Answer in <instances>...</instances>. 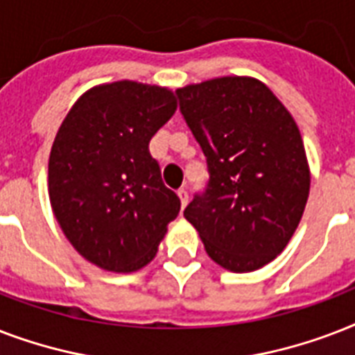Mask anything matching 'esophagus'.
<instances>
[{
	"instance_id": "1",
	"label": "esophagus",
	"mask_w": 355,
	"mask_h": 355,
	"mask_svg": "<svg viewBox=\"0 0 355 355\" xmlns=\"http://www.w3.org/2000/svg\"><path fill=\"white\" fill-rule=\"evenodd\" d=\"M177 193H178V197H180V202H182V208H184V206L188 205V199H189L188 189H186V188H180V189H178V191H177Z\"/></svg>"
}]
</instances>
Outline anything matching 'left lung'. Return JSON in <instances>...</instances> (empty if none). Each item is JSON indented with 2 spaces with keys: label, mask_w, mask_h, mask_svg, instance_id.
<instances>
[{
  "label": "left lung",
  "mask_w": 355,
  "mask_h": 355,
  "mask_svg": "<svg viewBox=\"0 0 355 355\" xmlns=\"http://www.w3.org/2000/svg\"><path fill=\"white\" fill-rule=\"evenodd\" d=\"M210 182L184 210L217 265L250 272L287 247L309 195L302 136L280 99L254 77L178 88Z\"/></svg>",
  "instance_id": "left-lung-1"
}]
</instances>
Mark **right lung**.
I'll return each instance as SVG.
<instances>
[{"label": "right lung", "mask_w": 355, "mask_h": 355, "mask_svg": "<svg viewBox=\"0 0 355 355\" xmlns=\"http://www.w3.org/2000/svg\"><path fill=\"white\" fill-rule=\"evenodd\" d=\"M177 110L169 88L136 80L85 92L64 118L49 155V200L73 248L105 270L149 263L178 216L149 141Z\"/></svg>", "instance_id": "1"}]
</instances>
